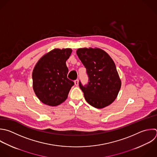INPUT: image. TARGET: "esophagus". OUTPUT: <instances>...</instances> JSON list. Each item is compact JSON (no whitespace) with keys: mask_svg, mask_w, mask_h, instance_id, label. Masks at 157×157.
Masks as SVG:
<instances>
[{"mask_svg":"<svg viewBox=\"0 0 157 157\" xmlns=\"http://www.w3.org/2000/svg\"><path fill=\"white\" fill-rule=\"evenodd\" d=\"M74 83H75V85L76 86H78V79L75 80L74 81Z\"/></svg>","mask_w":157,"mask_h":157,"instance_id":"1","label":"esophagus"}]
</instances>
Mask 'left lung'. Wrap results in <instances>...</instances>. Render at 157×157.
Instances as JSON below:
<instances>
[{
	"label": "left lung",
	"instance_id": "left-lung-1",
	"mask_svg": "<svg viewBox=\"0 0 157 157\" xmlns=\"http://www.w3.org/2000/svg\"><path fill=\"white\" fill-rule=\"evenodd\" d=\"M77 54L86 69L88 82L79 86L86 102L94 107L104 108L116 99L121 87L115 64L110 56L99 48H79Z\"/></svg>",
	"mask_w": 157,
	"mask_h": 157
}]
</instances>
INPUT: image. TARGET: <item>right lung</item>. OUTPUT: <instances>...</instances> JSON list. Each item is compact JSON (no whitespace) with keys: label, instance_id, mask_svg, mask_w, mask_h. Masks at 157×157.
<instances>
[{"label":"right lung","instance_id":"add662e5","mask_svg":"<svg viewBox=\"0 0 157 157\" xmlns=\"http://www.w3.org/2000/svg\"><path fill=\"white\" fill-rule=\"evenodd\" d=\"M72 53L71 48L54 49L42 56L33 72V89L44 104L56 106L67 98L73 81L67 78L66 62Z\"/></svg>","mask_w":157,"mask_h":157}]
</instances>
